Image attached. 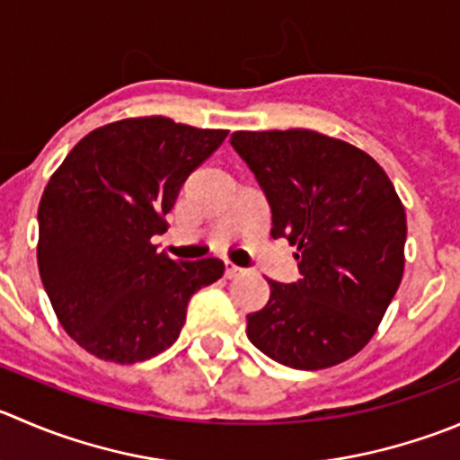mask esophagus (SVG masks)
<instances>
[{
  "label": "esophagus",
  "instance_id": "obj_1",
  "mask_svg": "<svg viewBox=\"0 0 460 460\" xmlns=\"http://www.w3.org/2000/svg\"><path fill=\"white\" fill-rule=\"evenodd\" d=\"M240 274H243V267L231 265V262H226V265H225V276H226V279H235V276H240Z\"/></svg>",
  "mask_w": 460,
  "mask_h": 460
}]
</instances>
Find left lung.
I'll use <instances>...</instances> for the list:
<instances>
[{"label": "left lung", "instance_id": "obj_1", "mask_svg": "<svg viewBox=\"0 0 460 460\" xmlns=\"http://www.w3.org/2000/svg\"><path fill=\"white\" fill-rule=\"evenodd\" d=\"M231 146L271 208V238L296 247L301 279L270 280L247 314L261 353L296 371L346 362L376 334L404 271L407 216L380 164L312 130L235 132Z\"/></svg>", "mask_w": 460, "mask_h": 460}]
</instances>
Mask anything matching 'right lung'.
I'll return each instance as SVG.
<instances>
[{
	"label": "right lung",
	"instance_id": "obj_1",
	"mask_svg": "<svg viewBox=\"0 0 460 460\" xmlns=\"http://www.w3.org/2000/svg\"><path fill=\"white\" fill-rule=\"evenodd\" d=\"M225 130L164 117L89 132L53 172L38 208V265L62 328L98 359L137 364L171 349L220 258L177 262L153 244L190 172Z\"/></svg>",
	"mask_w": 460,
	"mask_h": 460
}]
</instances>
